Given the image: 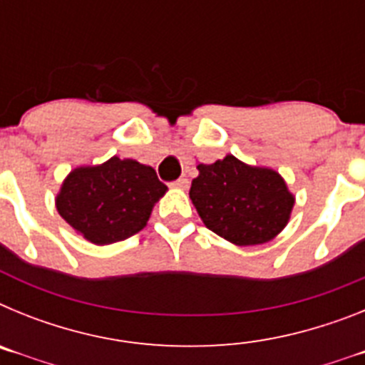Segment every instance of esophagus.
Segmentation results:
<instances>
[{
    "instance_id": "esophagus-1",
    "label": "esophagus",
    "mask_w": 365,
    "mask_h": 365,
    "mask_svg": "<svg viewBox=\"0 0 365 365\" xmlns=\"http://www.w3.org/2000/svg\"><path fill=\"white\" fill-rule=\"evenodd\" d=\"M172 186H173V188L186 190L190 186V182H188V179H186V177H180V179H177L175 182H172Z\"/></svg>"
}]
</instances>
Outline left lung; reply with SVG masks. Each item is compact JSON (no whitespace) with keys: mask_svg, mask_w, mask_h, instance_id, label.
<instances>
[{"mask_svg":"<svg viewBox=\"0 0 365 365\" xmlns=\"http://www.w3.org/2000/svg\"><path fill=\"white\" fill-rule=\"evenodd\" d=\"M197 170L190 199L205 227L222 240L252 247L269 243L287 227L296 197L276 170L230 153Z\"/></svg>","mask_w":365,"mask_h":365,"instance_id":"obj_1","label":"left lung"}]
</instances>
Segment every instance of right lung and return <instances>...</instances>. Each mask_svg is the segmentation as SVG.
Here are the masks:
<instances>
[{
	"label": "right lung",
	"mask_w": 365,
	"mask_h": 365,
	"mask_svg": "<svg viewBox=\"0 0 365 365\" xmlns=\"http://www.w3.org/2000/svg\"><path fill=\"white\" fill-rule=\"evenodd\" d=\"M166 192L153 168L115 155L102 164L71 170L54 205L76 234L102 247L143 230Z\"/></svg>",
	"instance_id": "add662e5"
}]
</instances>
